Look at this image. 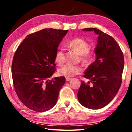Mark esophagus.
I'll use <instances>...</instances> for the list:
<instances>
[{
    "instance_id": "1",
    "label": "esophagus",
    "mask_w": 132,
    "mask_h": 132,
    "mask_svg": "<svg viewBox=\"0 0 132 132\" xmlns=\"http://www.w3.org/2000/svg\"><path fill=\"white\" fill-rule=\"evenodd\" d=\"M71 80V78H68V77H66V80L67 81H70V80Z\"/></svg>"
}]
</instances>
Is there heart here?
<instances>
[{"mask_svg":"<svg viewBox=\"0 0 132 132\" xmlns=\"http://www.w3.org/2000/svg\"><path fill=\"white\" fill-rule=\"evenodd\" d=\"M68 46L80 55L81 61L84 64H88L92 62L94 56L93 53L88 51L90 50V45L86 41L81 38H76L69 42ZM64 61L65 55L64 50L61 48L56 54L55 61L58 64L61 65L64 63ZM82 71V68L81 66L66 64L59 69V74L67 77H70L80 74Z\"/></svg>","mask_w":132,"mask_h":132,"instance_id":"1","label":"heart"}]
</instances>
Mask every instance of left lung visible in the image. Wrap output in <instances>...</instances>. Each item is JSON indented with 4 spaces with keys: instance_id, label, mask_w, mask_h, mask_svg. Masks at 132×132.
I'll return each instance as SVG.
<instances>
[{
    "instance_id": "obj_1",
    "label": "left lung",
    "mask_w": 132,
    "mask_h": 132,
    "mask_svg": "<svg viewBox=\"0 0 132 132\" xmlns=\"http://www.w3.org/2000/svg\"><path fill=\"white\" fill-rule=\"evenodd\" d=\"M82 31H93L98 35V39L94 50L96 59L84 75L90 81H81L77 98L86 108L98 109L111 102L119 91L124 68L123 54L110 35L95 28Z\"/></svg>"
}]
</instances>
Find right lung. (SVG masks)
Here are the masks:
<instances>
[{
  "label": "right lung",
  "instance_id": "obj_1",
  "mask_svg": "<svg viewBox=\"0 0 132 132\" xmlns=\"http://www.w3.org/2000/svg\"><path fill=\"white\" fill-rule=\"evenodd\" d=\"M68 30L46 28L28 35L15 52L12 62L13 84L24 105L47 111L57 102L65 77L48 79L55 72L57 48Z\"/></svg>",
  "mask_w": 132,
  "mask_h": 132
}]
</instances>
